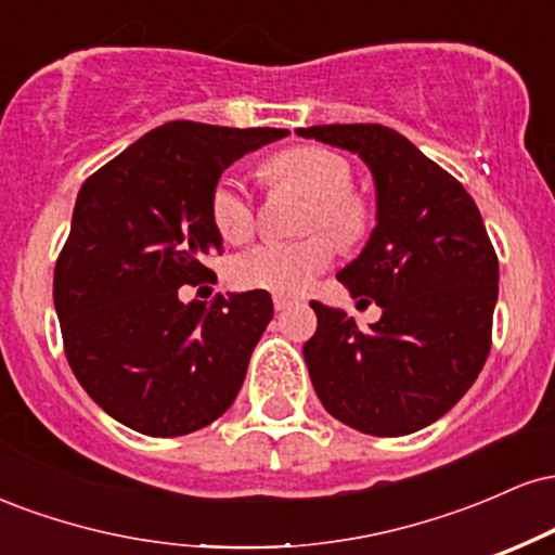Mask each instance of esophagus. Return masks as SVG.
<instances>
[{"mask_svg": "<svg viewBox=\"0 0 555 555\" xmlns=\"http://www.w3.org/2000/svg\"><path fill=\"white\" fill-rule=\"evenodd\" d=\"M292 305H295V299H292V297H284V295H273V308H276L279 313H282V310H286V308H292Z\"/></svg>", "mask_w": 555, "mask_h": 555, "instance_id": "esophagus-1", "label": "esophagus"}]
</instances>
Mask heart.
<instances>
[{
    "instance_id": "1",
    "label": "heart",
    "mask_w": 555,
    "mask_h": 555,
    "mask_svg": "<svg viewBox=\"0 0 555 555\" xmlns=\"http://www.w3.org/2000/svg\"><path fill=\"white\" fill-rule=\"evenodd\" d=\"M269 180L292 184L313 197L308 227H326L336 240L354 242L367 227V206L352 188V167L339 154L318 145H299L273 156L266 164ZM211 219L229 242L250 237L256 227V206L242 177L227 175L211 193ZM336 256V242L326 232L302 240H266L240 253L229 266V279L242 289H263L276 295H299L326 271Z\"/></svg>"
}]
</instances>
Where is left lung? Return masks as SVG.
Segmentation results:
<instances>
[{
	"mask_svg": "<svg viewBox=\"0 0 555 555\" xmlns=\"http://www.w3.org/2000/svg\"><path fill=\"white\" fill-rule=\"evenodd\" d=\"M297 135L358 154L373 171L378 206L371 240L336 279L384 315L360 331L344 310L310 302V380L349 428L415 433L443 417L488 360L499 258L482 216L462 182L391 127L315 125Z\"/></svg>",
	"mask_w": 555,
	"mask_h": 555,
	"instance_id": "obj_1",
	"label": "left lung"
}]
</instances>
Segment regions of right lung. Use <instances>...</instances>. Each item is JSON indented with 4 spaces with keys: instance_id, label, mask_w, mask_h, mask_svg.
I'll return each instance as SVG.
<instances>
[{
    "instance_id": "add662e5",
    "label": "right lung",
    "mask_w": 555,
    "mask_h": 555,
    "mask_svg": "<svg viewBox=\"0 0 555 555\" xmlns=\"http://www.w3.org/2000/svg\"><path fill=\"white\" fill-rule=\"evenodd\" d=\"M289 135L177 119L82 182L56 258L54 308L75 378L106 415L156 438L206 428L232 406L273 318L263 289L182 302L221 253L211 193L221 171Z\"/></svg>"
}]
</instances>
